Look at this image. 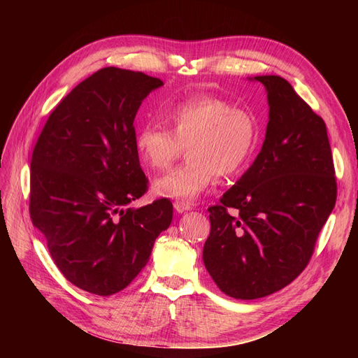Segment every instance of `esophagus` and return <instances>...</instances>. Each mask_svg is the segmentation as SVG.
Masks as SVG:
<instances>
[{"label": "esophagus", "mask_w": 358, "mask_h": 358, "mask_svg": "<svg viewBox=\"0 0 358 358\" xmlns=\"http://www.w3.org/2000/svg\"><path fill=\"white\" fill-rule=\"evenodd\" d=\"M175 209H176V212H179V213H183V212H187V210H191V203H188V201H183V200H176L175 201Z\"/></svg>", "instance_id": "1"}]
</instances>
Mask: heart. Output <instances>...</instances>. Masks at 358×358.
Segmentation results:
<instances>
[{
    "mask_svg": "<svg viewBox=\"0 0 358 358\" xmlns=\"http://www.w3.org/2000/svg\"><path fill=\"white\" fill-rule=\"evenodd\" d=\"M167 127L142 125L134 148L150 170H164L187 146L185 164L154 182L157 196L192 200L215 176L230 178L251 158L258 140L255 116L221 96H196L162 110Z\"/></svg>",
    "mask_w": 358,
    "mask_h": 358,
    "instance_id": "b5f03b06",
    "label": "heart"
}]
</instances>
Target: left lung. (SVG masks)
Here are the masks:
<instances>
[{"label":"left lung","instance_id":"obj_1","mask_svg":"<svg viewBox=\"0 0 358 358\" xmlns=\"http://www.w3.org/2000/svg\"><path fill=\"white\" fill-rule=\"evenodd\" d=\"M268 103L252 166L209 208L203 262L224 294L254 300L282 289L309 263L336 203L327 128L279 76H255ZM227 208H236L231 217Z\"/></svg>","mask_w":358,"mask_h":358}]
</instances>
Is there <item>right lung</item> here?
Returning <instances> with one entry per match:
<instances>
[{"instance_id": "1", "label": "right lung", "mask_w": 358, "mask_h": 358, "mask_svg": "<svg viewBox=\"0 0 358 358\" xmlns=\"http://www.w3.org/2000/svg\"><path fill=\"white\" fill-rule=\"evenodd\" d=\"M162 80L116 67L80 82L53 110L31 158L29 215L61 273L110 296L148 262L173 204L129 203L148 191L134 148V117Z\"/></svg>"}]
</instances>
